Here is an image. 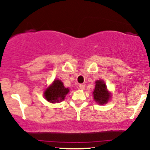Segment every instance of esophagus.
Here are the masks:
<instances>
[{
  "instance_id": "obj_1",
  "label": "esophagus",
  "mask_w": 150,
  "mask_h": 150,
  "mask_svg": "<svg viewBox=\"0 0 150 150\" xmlns=\"http://www.w3.org/2000/svg\"><path fill=\"white\" fill-rule=\"evenodd\" d=\"M79 88L80 89H81V90H83L84 88H85V85H83V84H80L79 85Z\"/></svg>"
}]
</instances>
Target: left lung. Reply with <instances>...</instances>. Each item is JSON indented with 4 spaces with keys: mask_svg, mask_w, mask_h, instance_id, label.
<instances>
[{
    "mask_svg": "<svg viewBox=\"0 0 150 150\" xmlns=\"http://www.w3.org/2000/svg\"><path fill=\"white\" fill-rule=\"evenodd\" d=\"M95 83V88L93 92L94 100L99 104L106 103L110 98V93L107 91L105 84L103 81H97Z\"/></svg>",
    "mask_w": 150,
    "mask_h": 150,
    "instance_id": "8db88e82",
    "label": "left lung"
}]
</instances>
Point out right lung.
I'll return each instance as SVG.
<instances>
[{"label": "right lung", "mask_w": 150, "mask_h": 150, "mask_svg": "<svg viewBox=\"0 0 150 150\" xmlns=\"http://www.w3.org/2000/svg\"><path fill=\"white\" fill-rule=\"evenodd\" d=\"M68 92L69 88H65L60 80H55L53 83L47 88L44 94L47 101L55 103L63 100Z\"/></svg>", "instance_id": "right-lung-1"}]
</instances>
